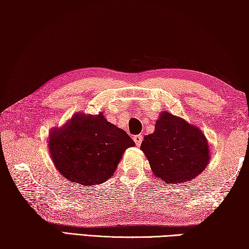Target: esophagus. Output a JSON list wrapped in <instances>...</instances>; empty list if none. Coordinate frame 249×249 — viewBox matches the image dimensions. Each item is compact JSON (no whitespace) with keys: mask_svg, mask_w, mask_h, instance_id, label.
I'll use <instances>...</instances> for the list:
<instances>
[{"mask_svg":"<svg viewBox=\"0 0 249 249\" xmlns=\"http://www.w3.org/2000/svg\"><path fill=\"white\" fill-rule=\"evenodd\" d=\"M134 142H136V145L139 146V145L142 144V135H136V136H134Z\"/></svg>","mask_w":249,"mask_h":249,"instance_id":"esophagus-1","label":"esophagus"}]
</instances>
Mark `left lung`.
Segmentation results:
<instances>
[{"mask_svg": "<svg viewBox=\"0 0 249 249\" xmlns=\"http://www.w3.org/2000/svg\"><path fill=\"white\" fill-rule=\"evenodd\" d=\"M141 148L154 176L166 183L194 179L211 158L202 130L166 111L156 121L155 131L145 136Z\"/></svg>", "mask_w": 249, "mask_h": 249, "instance_id": "left-lung-1", "label": "left lung"}]
</instances>
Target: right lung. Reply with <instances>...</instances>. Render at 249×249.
<instances>
[{
  "instance_id": "add662e5",
  "label": "right lung",
  "mask_w": 249,
  "mask_h": 249,
  "mask_svg": "<svg viewBox=\"0 0 249 249\" xmlns=\"http://www.w3.org/2000/svg\"><path fill=\"white\" fill-rule=\"evenodd\" d=\"M135 142L122 129L98 115L76 114L50 135L54 165L69 181L83 186L105 182L113 176L125 149Z\"/></svg>"
}]
</instances>
